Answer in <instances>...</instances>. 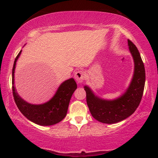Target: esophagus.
Segmentation results:
<instances>
[{
    "mask_svg": "<svg viewBox=\"0 0 158 158\" xmlns=\"http://www.w3.org/2000/svg\"><path fill=\"white\" fill-rule=\"evenodd\" d=\"M85 78V74L83 70H78L75 73V79L77 83H82Z\"/></svg>",
    "mask_w": 158,
    "mask_h": 158,
    "instance_id": "obj_1",
    "label": "esophagus"
}]
</instances>
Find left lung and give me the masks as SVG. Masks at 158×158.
I'll return each instance as SVG.
<instances>
[{"mask_svg": "<svg viewBox=\"0 0 158 158\" xmlns=\"http://www.w3.org/2000/svg\"><path fill=\"white\" fill-rule=\"evenodd\" d=\"M129 51L135 62L132 80L126 92L114 100H105L95 96L88 86H84L86 101L95 119L104 124H114L131 116L139 106L145 83V70L137 47L128 40Z\"/></svg>", "mask_w": 158, "mask_h": 158, "instance_id": "8db88e82", "label": "left lung"}]
</instances>
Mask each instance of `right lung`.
I'll list each match as a JSON object with an SVG mask.
<instances>
[{
	"instance_id": "1",
	"label": "right lung",
	"mask_w": 158,
	"mask_h": 158,
	"mask_svg": "<svg viewBox=\"0 0 158 158\" xmlns=\"http://www.w3.org/2000/svg\"><path fill=\"white\" fill-rule=\"evenodd\" d=\"M21 53L15 59L12 70V90L15 103L23 116L31 122L42 126L57 124L65 117L72 95L77 88L75 80L70 78L64 81L52 98L43 104H31L21 98L14 86V72L16 61Z\"/></svg>"
}]
</instances>
